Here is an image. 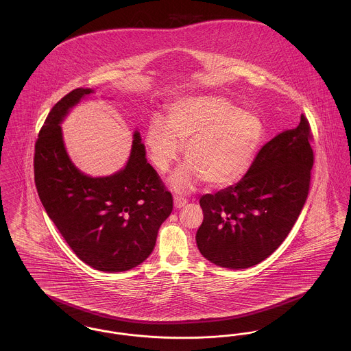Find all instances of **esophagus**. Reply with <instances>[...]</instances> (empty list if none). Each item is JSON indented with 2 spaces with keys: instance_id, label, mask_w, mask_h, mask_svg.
Here are the masks:
<instances>
[{
  "instance_id": "obj_1",
  "label": "esophagus",
  "mask_w": 351,
  "mask_h": 351,
  "mask_svg": "<svg viewBox=\"0 0 351 351\" xmlns=\"http://www.w3.org/2000/svg\"><path fill=\"white\" fill-rule=\"evenodd\" d=\"M188 202L186 199H184L182 196H175L173 197V205H175V208L176 209H180V208H183L184 205Z\"/></svg>"
}]
</instances>
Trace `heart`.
I'll list each match as a JSON object with an SVG mask.
<instances>
[{
	"mask_svg": "<svg viewBox=\"0 0 351 351\" xmlns=\"http://www.w3.org/2000/svg\"><path fill=\"white\" fill-rule=\"evenodd\" d=\"M263 122L221 96L182 97L168 105L166 121L152 118L145 133L151 163L165 173L184 150L186 163L169 179L176 191L205 180L213 188L238 182L250 167Z\"/></svg>",
	"mask_w": 351,
	"mask_h": 351,
	"instance_id": "heart-1",
	"label": "heart"
}]
</instances>
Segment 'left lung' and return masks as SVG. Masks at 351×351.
I'll return each mask as SVG.
<instances>
[{"instance_id":"obj_1","label":"left lung","mask_w":351,"mask_h":351,"mask_svg":"<svg viewBox=\"0 0 351 351\" xmlns=\"http://www.w3.org/2000/svg\"><path fill=\"white\" fill-rule=\"evenodd\" d=\"M311 139L309 122L301 114L298 128L261 149L238 183L201 197L204 221L196 242L204 258L219 267L243 269L283 243L308 197Z\"/></svg>"}]
</instances>
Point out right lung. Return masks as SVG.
I'll return each mask as SVG.
<instances>
[{"mask_svg":"<svg viewBox=\"0 0 351 351\" xmlns=\"http://www.w3.org/2000/svg\"><path fill=\"white\" fill-rule=\"evenodd\" d=\"M93 92L73 89L51 109L35 143V185L46 213L79 259L99 271L122 272L149 258L172 212V195L147 163L138 130L126 166L113 175L92 178L72 163L60 125Z\"/></svg>","mask_w":351,"mask_h":351,"instance_id":"add662e5","label":"right lung"}]
</instances>
